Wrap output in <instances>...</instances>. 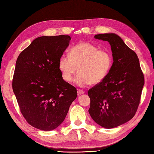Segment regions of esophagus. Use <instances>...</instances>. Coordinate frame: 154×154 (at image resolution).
Segmentation results:
<instances>
[{
	"instance_id": "esophagus-1",
	"label": "esophagus",
	"mask_w": 154,
	"mask_h": 154,
	"mask_svg": "<svg viewBox=\"0 0 154 154\" xmlns=\"http://www.w3.org/2000/svg\"><path fill=\"white\" fill-rule=\"evenodd\" d=\"M77 92H78V95H82V94H84V93H85V91H84V90H82V89H78Z\"/></svg>"
}]
</instances>
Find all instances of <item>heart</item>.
<instances>
[{
  "instance_id": "b5f03b06",
  "label": "heart",
  "mask_w": 154,
  "mask_h": 154,
  "mask_svg": "<svg viewBox=\"0 0 154 154\" xmlns=\"http://www.w3.org/2000/svg\"><path fill=\"white\" fill-rule=\"evenodd\" d=\"M69 55H63L59 60V68L62 78L70 82L74 74L78 72L74 82L80 87L97 84L102 82L111 69L113 59L110 51L88 42L73 46Z\"/></svg>"
}]
</instances>
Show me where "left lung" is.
Listing matches in <instances>:
<instances>
[{"instance_id":"8db88e82","label":"left lung","mask_w":154,"mask_h":154,"mask_svg":"<svg viewBox=\"0 0 154 154\" xmlns=\"http://www.w3.org/2000/svg\"><path fill=\"white\" fill-rule=\"evenodd\" d=\"M94 38L109 42L114 62L104 79L88 91L89 113L97 124L112 129L135 115L144 77L137 55L118 35L99 34Z\"/></svg>"}]
</instances>
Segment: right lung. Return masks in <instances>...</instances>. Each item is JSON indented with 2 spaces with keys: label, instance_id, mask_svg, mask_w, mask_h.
Returning <instances> with one entry per match:
<instances>
[{
  "label": "right lung",
  "instance_id": "1",
  "mask_svg": "<svg viewBox=\"0 0 154 154\" xmlns=\"http://www.w3.org/2000/svg\"><path fill=\"white\" fill-rule=\"evenodd\" d=\"M69 35L40 36L19 55L12 89L29 124L51 131L61 124L76 99V88L63 79L59 60L69 46Z\"/></svg>",
  "mask_w": 154,
  "mask_h": 154
}]
</instances>
